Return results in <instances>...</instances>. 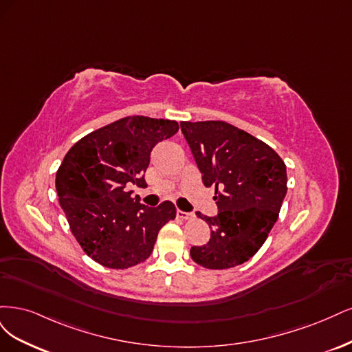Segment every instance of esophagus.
<instances>
[{"instance_id": "esophagus-1", "label": "esophagus", "mask_w": 352, "mask_h": 352, "mask_svg": "<svg viewBox=\"0 0 352 352\" xmlns=\"http://www.w3.org/2000/svg\"><path fill=\"white\" fill-rule=\"evenodd\" d=\"M177 217L179 218V219H186V221H188V219H192L195 218V214L192 213H190V212H183V210H177Z\"/></svg>"}]
</instances>
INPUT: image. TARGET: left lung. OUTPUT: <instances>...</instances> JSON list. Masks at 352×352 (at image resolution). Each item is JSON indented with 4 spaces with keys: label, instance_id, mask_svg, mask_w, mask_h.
<instances>
[{
    "label": "left lung",
    "instance_id": "1",
    "mask_svg": "<svg viewBox=\"0 0 352 352\" xmlns=\"http://www.w3.org/2000/svg\"><path fill=\"white\" fill-rule=\"evenodd\" d=\"M181 131L203 184L214 187L218 214L203 217L212 228L205 245L190 248L208 269L250 260L274 228L287 195V166L270 146L225 121H183Z\"/></svg>",
    "mask_w": 352,
    "mask_h": 352
}]
</instances>
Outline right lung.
Listing matches in <instances>:
<instances>
[{
  "label": "right lung",
  "instance_id": "1",
  "mask_svg": "<svg viewBox=\"0 0 352 352\" xmlns=\"http://www.w3.org/2000/svg\"><path fill=\"white\" fill-rule=\"evenodd\" d=\"M177 131V121L133 116L85 135L67 152L55 188L77 243L99 265L143 263L157 232L175 218L174 203L149 208L127 187L147 186L152 149Z\"/></svg>",
  "mask_w": 352,
  "mask_h": 352
}]
</instances>
